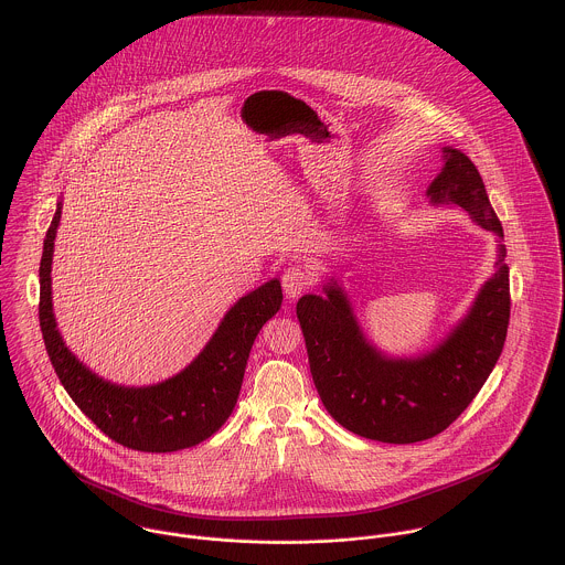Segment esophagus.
I'll list each match as a JSON object with an SVG mask.
<instances>
[{
	"instance_id": "esophagus-1",
	"label": "esophagus",
	"mask_w": 565,
	"mask_h": 565,
	"mask_svg": "<svg viewBox=\"0 0 565 565\" xmlns=\"http://www.w3.org/2000/svg\"><path fill=\"white\" fill-rule=\"evenodd\" d=\"M311 285V274L302 267H289L285 274H282V291L289 300H296L300 298Z\"/></svg>"
}]
</instances>
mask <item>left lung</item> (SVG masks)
<instances>
[{
	"mask_svg": "<svg viewBox=\"0 0 565 565\" xmlns=\"http://www.w3.org/2000/svg\"><path fill=\"white\" fill-rule=\"evenodd\" d=\"M441 161L426 189L428 204L459 206L495 235L493 274L450 332L419 354H387L365 334L334 276H326L322 296L307 294L296 307L326 411L365 439L415 444L439 435L475 401L507 339L511 300L502 226L475 162L450 146L441 148Z\"/></svg>",
	"mask_w": 565,
	"mask_h": 565,
	"instance_id": "obj_1",
	"label": "left lung"
}]
</instances>
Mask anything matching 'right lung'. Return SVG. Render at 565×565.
<instances>
[{
	"label": "right lung",
	"mask_w": 565,
	"mask_h": 565,
	"mask_svg": "<svg viewBox=\"0 0 565 565\" xmlns=\"http://www.w3.org/2000/svg\"><path fill=\"white\" fill-rule=\"evenodd\" d=\"M63 198L43 242L39 267V320L50 361L72 401L113 441L141 452H175L209 439L231 417L252 343L282 305L280 278H271L239 298L222 318L200 354L178 374L154 385H117L67 348L52 305V260L61 226Z\"/></svg>",
	"instance_id": "right-lung-1"
}]
</instances>
